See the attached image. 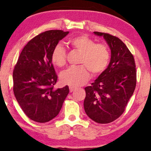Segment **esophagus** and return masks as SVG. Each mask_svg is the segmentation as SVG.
I'll list each match as a JSON object with an SVG mask.
<instances>
[{
  "label": "esophagus",
  "instance_id": "34e87169",
  "mask_svg": "<svg viewBox=\"0 0 151 151\" xmlns=\"http://www.w3.org/2000/svg\"><path fill=\"white\" fill-rule=\"evenodd\" d=\"M69 89H70V93H72L75 90V88L73 87V86H69Z\"/></svg>",
  "mask_w": 151,
  "mask_h": 151
}]
</instances>
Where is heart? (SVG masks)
<instances>
[{
    "instance_id": "heart-1",
    "label": "heart",
    "mask_w": 151,
    "mask_h": 151,
    "mask_svg": "<svg viewBox=\"0 0 151 151\" xmlns=\"http://www.w3.org/2000/svg\"><path fill=\"white\" fill-rule=\"evenodd\" d=\"M70 47L81 52L78 63L81 65L68 68L60 75V81L65 85L73 87L83 85L89 77L90 73L99 75L103 73L109 65L110 51L103 43H95L87 35H81L68 40ZM51 60L55 66L62 67L66 61V50L62 45L58 44L52 49Z\"/></svg>"
}]
</instances>
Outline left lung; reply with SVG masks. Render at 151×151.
Instances as JSON below:
<instances>
[{
	"label": "left lung",
	"instance_id": "obj_1",
	"mask_svg": "<svg viewBox=\"0 0 151 151\" xmlns=\"http://www.w3.org/2000/svg\"><path fill=\"white\" fill-rule=\"evenodd\" d=\"M104 39L111 50L108 67L91 86L85 88L84 108L90 119L100 124L115 121L123 113L137 84L133 55L118 37L109 33L94 32Z\"/></svg>",
	"mask_w": 151,
	"mask_h": 151
}]
</instances>
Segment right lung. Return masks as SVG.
<instances>
[{"mask_svg":"<svg viewBox=\"0 0 151 151\" xmlns=\"http://www.w3.org/2000/svg\"><path fill=\"white\" fill-rule=\"evenodd\" d=\"M68 31L50 30L36 36L24 46L13 70V92L24 114L47 122L59 113L69 88L55 89L58 76L51 60L52 49Z\"/></svg>","mask_w":151,"mask_h":151,"instance_id":"add662e5","label":"right lung"}]
</instances>
